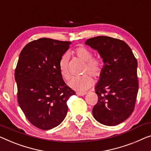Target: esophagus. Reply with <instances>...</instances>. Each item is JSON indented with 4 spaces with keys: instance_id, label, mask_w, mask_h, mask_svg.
Segmentation results:
<instances>
[{
    "instance_id": "esophagus-1",
    "label": "esophagus",
    "mask_w": 151,
    "mask_h": 151,
    "mask_svg": "<svg viewBox=\"0 0 151 151\" xmlns=\"http://www.w3.org/2000/svg\"><path fill=\"white\" fill-rule=\"evenodd\" d=\"M86 92H76V95L80 96H83L86 95Z\"/></svg>"
}]
</instances>
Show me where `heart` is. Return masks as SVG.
<instances>
[{"label":"heart","mask_w":151,"mask_h":151,"mask_svg":"<svg viewBox=\"0 0 151 151\" xmlns=\"http://www.w3.org/2000/svg\"><path fill=\"white\" fill-rule=\"evenodd\" d=\"M74 53L78 59L85 62L83 73L88 72L94 77H98L102 73L104 68V62L100 58H93V53L89 49L84 46H79L74 50ZM59 70L62 77L68 80L70 77V73L67 66V57L64 55L59 62ZM93 84V81L89 75H85L81 76L73 77L70 80L68 85L71 88L78 91H85L91 88Z\"/></svg>","instance_id":"obj_1"}]
</instances>
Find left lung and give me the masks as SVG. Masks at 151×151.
I'll return each instance as SVG.
<instances>
[{"label": "left lung", "mask_w": 151, "mask_h": 151, "mask_svg": "<svg viewBox=\"0 0 151 151\" xmlns=\"http://www.w3.org/2000/svg\"><path fill=\"white\" fill-rule=\"evenodd\" d=\"M85 44L97 51L104 64L95 87L98 100L92 110L93 117L104 125H118L134 111L138 91V62L121 40L98 36Z\"/></svg>", "instance_id": "1"}]
</instances>
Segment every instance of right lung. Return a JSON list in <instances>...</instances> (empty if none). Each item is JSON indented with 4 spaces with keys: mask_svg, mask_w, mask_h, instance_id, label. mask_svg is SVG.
Returning <instances> with one entry per match:
<instances>
[{
    "mask_svg": "<svg viewBox=\"0 0 151 151\" xmlns=\"http://www.w3.org/2000/svg\"><path fill=\"white\" fill-rule=\"evenodd\" d=\"M70 44L42 38L27 44L19 54L15 70L18 104L28 120L40 129H53L64 121L67 100L75 94L59 70Z\"/></svg>",
    "mask_w": 151,
    "mask_h": 151,
    "instance_id": "obj_1",
    "label": "right lung"
}]
</instances>
